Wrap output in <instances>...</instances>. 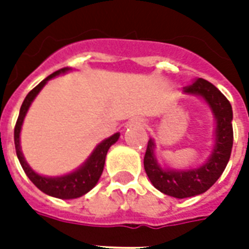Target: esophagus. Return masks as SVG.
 <instances>
[{"label":"esophagus","instance_id":"esophagus-1","mask_svg":"<svg viewBox=\"0 0 249 249\" xmlns=\"http://www.w3.org/2000/svg\"><path fill=\"white\" fill-rule=\"evenodd\" d=\"M143 124V119H141V117H134V119L129 121V126H142Z\"/></svg>","mask_w":249,"mask_h":249}]
</instances>
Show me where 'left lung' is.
<instances>
[{"instance_id": "1", "label": "left lung", "mask_w": 249, "mask_h": 249, "mask_svg": "<svg viewBox=\"0 0 249 249\" xmlns=\"http://www.w3.org/2000/svg\"><path fill=\"white\" fill-rule=\"evenodd\" d=\"M183 94L200 97L212 111L216 128L211 155L196 168L176 169L161 166L155 156V140L150 138L143 159L144 170L154 187L177 199L200 195L214 185L228 165L234 138L231 105L216 86L204 79H197L183 88Z\"/></svg>"}]
</instances>
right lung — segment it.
<instances>
[{"label":"right lung","mask_w":249,"mask_h":249,"mask_svg":"<svg viewBox=\"0 0 249 249\" xmlns=\"http://www.w3.org/2000/svg\"><path fill=\"white\" fill-rule=\"evenodd\" d=\"M70 71H72V68L66 67L59 70V71L54 72L50 76H48L46 79L42 80L35 89H32L27 94V97H25L24 102H23V105L20 107V112H19L15 130H14L17 156L19 161H20V165L25 172V174L33 182V185L36 186L37 189H40L42 193H45L46 195H50V196L58 197V199H64V200L83 196L97 185L102 176V172H103V168H105L106 156H107L108 148L113 143H116L117 140L120 138V133H115L113 136L103 140L101 143L97 144V147L94 148L89 158L77 169H75L71 173L63 174V176H55V177L42 176V174H38L37 172H35L29 166L20 147V130L21 126H23L25 115L28 112L29 107L32 105V102L35 101V98L38 95V93L46 85L49 80L54 79V77L62 75V73H67Z\"/></svg>","instance_id":"1"}]
</instances>
